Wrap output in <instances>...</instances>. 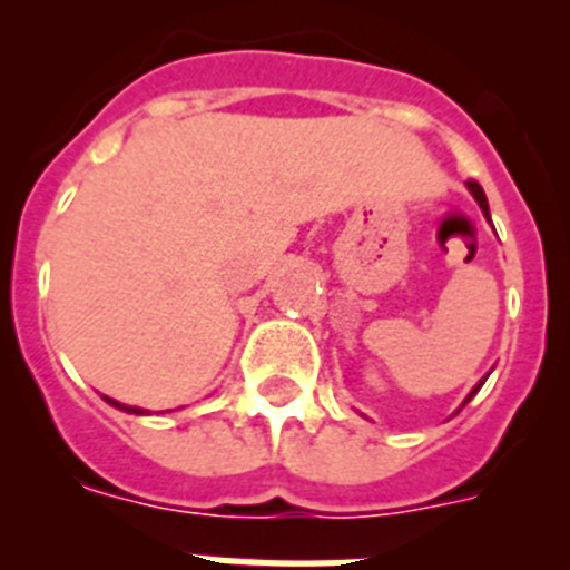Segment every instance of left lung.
<instances>
[{"label":"left lung","mask_w":570,"mask_h":570,"mask_svg":"<svg viewBox=\"0 0 570 570\" xmlns=\"http://www.w3.org/2000/svg\"><path fill=\"white\" fill-rule=\"evenodd\" d=\"M465 185H468V190H471V194H473V199H476V203H480L482 214L488 216V199H485V190L480 188V183H473V179H471V183H465ZM482 382H485V380H482ZM482 382H480V385H476V387H473L471 394H468V400H465V402H471V400H473V394H476V391H480Z\"/></svg>","instance_id":"8db88e82"}]
</instances>
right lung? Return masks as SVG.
<instances>
[{
	"label": "right lung",
	"instance_id": "add662e5",
	"mask_svg": "<svg viewBox=\"0 0 570 570\" xmlns=\"http://www.w3.org/2000/svg\"><path fill=\"white\" fill-rule=\"evenodd\" d=\"M105 400H108V405L119 407V411H128V414H145L142 407H134V405H122V402H116V400H110V396H105Z\"/></svg>",
	"mask_w": 570,
	"mask_h": 570
}]
</instances>
